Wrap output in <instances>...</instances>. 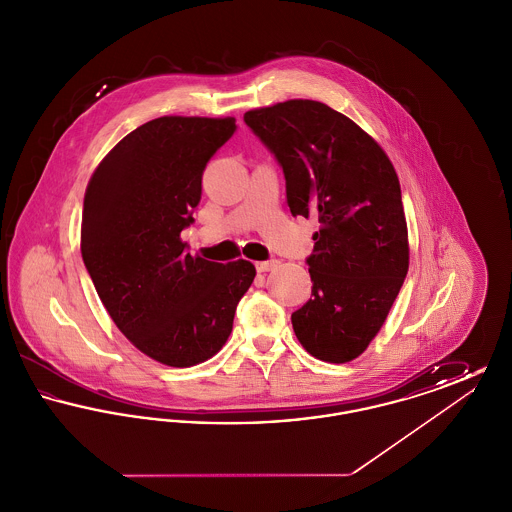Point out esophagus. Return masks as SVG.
<instances>
[{
	"label": "esophagus",
	"mask_w": 512,
	"mask_h": 512,
	"mask_svg": "<svg viewBox=\"0 0 512 512\" xmlns=\"http://www.w3.org/2000/svg\"><path fill=\"white\" fill-rule=\"evenodd\" d=\"M255 267H257V272H268V270H272V268L278 267V261H276V259H270V261H261V263H257Z\"/></svg>",
	"instance_id": "1"
}]
</instances>
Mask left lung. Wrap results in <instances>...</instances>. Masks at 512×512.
Here are the masks:
<instances>
[{
    "label": "left lung",
    "instance_id": "1",
    "mask_svg": "<svg viewBox=\"0 0 512 512\" xmlns=\"http://www.w3.org/2000/svg\"><path fill=\"white\" fill-rule=\"evenodd\" d=\"M244 121L280 163L293 217L318 220L313 292L293 332L320 361L349 363L380 332L409 270L397 172L361 126L320 101L290 99Z\"/></svg>",
    "mask_w": 512,
    "mask_h": 512
}]
</instances>
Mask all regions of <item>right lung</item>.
<instances>
[{"instance_id": "obj_1", "label": "right lung", "mask_w": 512, "mask_h": 512, "mask_svg": "<svg viewBox=\"0 0 512 512\" xmlns=\"http://www.w3.org/2000/svg\"><path fill=\"white\" fill-rule=\"evenodd\" d=\"M236 119L159 117L124 136L92 174L80 249L122 334L167 366H194L226 343L255 267L192 257L180 232L201 199L209 159Z\"/></svg>"}]
</instances>
